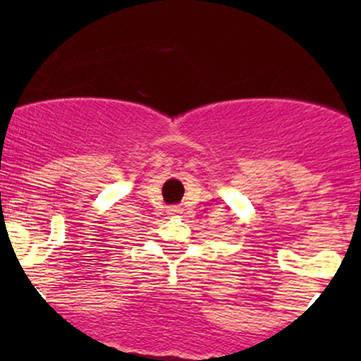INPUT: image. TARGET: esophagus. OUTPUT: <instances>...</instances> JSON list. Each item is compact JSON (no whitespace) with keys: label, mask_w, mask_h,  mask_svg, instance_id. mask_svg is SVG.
Here are the masks:
<instances>
[{"label":"esophagus","mask_w":361,"mask_h":361,"mask_svg":"<svg viewBox=\"0 0 361 361\" xmlns=\"http://www.w3.org/2000/svg\"><path fill=\"white\" fill-rule=\"evenodd\" d=\"M177 212H180L179 209H177V207H172V209H169V214H171V215H174V214H177Z\"/></svg>","instance_id":"obj_1"}]
</instances>
